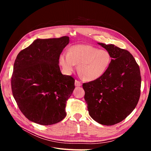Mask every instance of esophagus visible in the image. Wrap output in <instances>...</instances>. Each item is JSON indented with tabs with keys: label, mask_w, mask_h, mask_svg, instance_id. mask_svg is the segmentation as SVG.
I'll return each mask as SVG.
<instances>
[{
	"label": "esophagus",
	"mask_w": 151,
	"mask_h": 151,
	"mask_svg": "<svg viewBox=\"0 0 151 151\" xmlns=\"http://www.w3.org/2000/svg\"><path fill=\"white\" fill-rule=\"evenodd\" d=\"M82 85V83H81V81H77V80H76L75 81V86H81Z\"/></svg>",
	"instance_id": "1"
}]
</instances>
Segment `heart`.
I'll return each mask as SVG.
<instances>
[{"mask_svg":"<svg viewBox=\"0 0 151 151\" xmlns=\"http://www.w3.org/2000/svg\"><path fill=\"white\" fill-rule=\"evenodd\" d=\"M60 63L67 73H71L76 65L82 78L92 81L101 77L108 69L111 62L109 53L104 50H98L88 45L72 46L67 53L60 56Z\"/></svg>","mask_w":151,"mask_h":151,"instance_id":"obj_1","label":"heart"}]
</instances>
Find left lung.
Instances as JSON below:
<instances>
[{"mask_svg":"<svg viewBox=\"0 0 151 151\" xmlns=\"http://www.w3.org/2000/svg\"><path fill=\"white\" fill-rule=\"evenodd\" d=\"M112 58L99 79L84 83V99L89 115L104 125H113L126 118L138 103L140 95L139 66L132 55L114 45L98 43Z\"/></svg>","mask_w":151,"mask_h":151,"instance_id":"left-lung-1","label":"left lung"}]
</instances>
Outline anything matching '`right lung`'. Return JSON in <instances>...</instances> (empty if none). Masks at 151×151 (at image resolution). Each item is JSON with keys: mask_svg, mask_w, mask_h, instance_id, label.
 Wrapping results in <instances>:
<instances>
[{"mask_svg": "<svg viewBox=\"0 0 151 151\" xmlns=\"http://www.w3.org/2000/svg\"><path fill=\"white\" fill-rule=\"evenodd\" d=\"M68 36L36 39L18 53L11 77L12 95L22 114L42 125L60 122L66 116L75 79L63 75L59 57Z\"/></svg>", "mask_w": 151, "mask_h": 151, "instance_id": "right-lung-1", "label": "right lung"}]
</instances>
